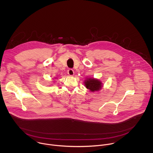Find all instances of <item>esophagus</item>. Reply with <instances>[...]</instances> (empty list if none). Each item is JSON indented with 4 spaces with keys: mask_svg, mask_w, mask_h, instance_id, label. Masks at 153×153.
<instances>
[{
    "mask_svg": "<svg viewBox=\"0 0 153 153\" xmlns=\"http://www.w3.org/2000/svg\"><path fill=\"white\" fill-rule=\"evenodd\" d=\"M68 75H69L70 76H74V71L73 69H68Z\"/></svg>",
    "mask_w": 153,
    "mask_h": 153,
    "instance_id": "obj_1",
    "label": "esophagus"
}]
</instances>
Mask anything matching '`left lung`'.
Returning a JSON list of instances; mask_svg holds the SVG:
<instances>
[{
	"label": "left lung",
	"mask_w": 153,
	"mask_h": 153,
	"mask_svg": "<svg viewBox=\"0 0 153 153\" xmlns=\"http://www.w3.org/2000/svg\"><path fill=\"white\" fill-rule=\"evenodd\" d=\"M84 84L86 88L92 92L99 91L103 87L102 81L94 78H87L84 81Z\"/></svg>",
	"instance_id": "8db88e82"
}]
</instances>
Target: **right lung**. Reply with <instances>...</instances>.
<instances>
[{
    "mask_svg": "<svg viewBox=\"0 0 153 153\" xmlns=\"http://www.w3.org/2000/svg\"><path fill=\"white\" fill-rule=\"evenodd\" d=\"M55 79H56V78H55Z\"/></svg>",
    "mask_w": 153,
    "mask_h": 153,
    "instance_id": "1",
    "label": "right lung"
}]
</instances>
